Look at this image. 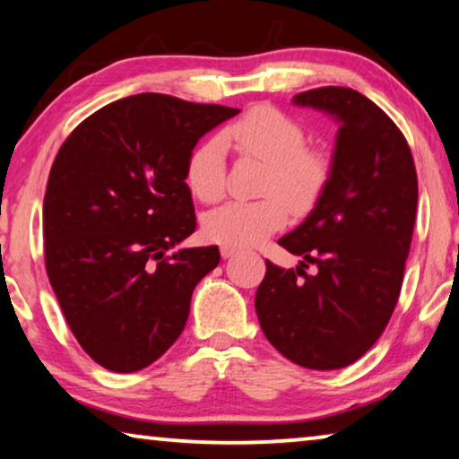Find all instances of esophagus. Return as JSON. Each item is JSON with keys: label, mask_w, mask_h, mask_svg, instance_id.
I'll list each match as a JSON object with an SVG mask.
<instances>
[{"label": "esophagus", "mask_w": 459, "mask_h": 459, "mask_svg": "<svg viewBox=\"0 0 459 459\" xmlns=\"http://www.w3.org/2000/svg\"><path fill=\"white\" fill-rule=\"evenodd\" d=\"M236 254H238L236 248H230V246H221V256L223 258H231V256H236Z\"/></svg>", "instance_id": "34e87169"}]
</instances>
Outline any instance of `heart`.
Instances as JSON below:
<instances>
[{
    "label": "heart",
    "mask_w": 459,
    "mask_h": 459,
    "mask_svg": "<svg viewBox=\"0 0 459 459\" xmlns=\"http://www.w3.org/2000/svg\"><path fill=\"white\" fill-rule=\"evenodd\" d=\"M269 164L263 201H231L203 215L201 230L209 242L230 248H250L289 220L287 205L307 209L326 185L330 164L320 152L307 150L301 125L273 107H256L223 131L193 150L186 160L185 180L195 199L213 203L225 190V145Z\"/></svg>",
    "instance_id": "1"
}]
</instances>
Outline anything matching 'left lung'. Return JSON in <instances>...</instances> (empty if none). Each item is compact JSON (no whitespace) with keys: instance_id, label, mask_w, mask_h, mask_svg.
I'll return each mask as SVG.
<instances>
[{"instance_id":"left-lung-1","label":"left lung","mask_w":459,"mask_h":459,"mask_svg":"<svg viewBox=\"0 0 459 459\" xmlns=\"http://www.w3.org/2000/svg\"><path fill=\"white\" fill-rule=\"evenodd\" d=\"M338 125L330 174L314 209L279 239L298 271L266 260L254 306L264 336L307 369L355 363L396 307L412 242L419 182L411 147L385 112L357 90L293 96ZM316 266L314 275L302 271Z\"/></svg>"}]
</instances>
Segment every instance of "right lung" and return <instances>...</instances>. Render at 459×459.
<instances>
[{"label": "right lung", "mask_w": 459, "mask_h": 459, "mask_svg": "<svg viewBox=\"0 0 459 459\" xmlns=\"http://www.w3.org/2000/svg\"><path fill=\"white\" fill-rule=\"evenodd\" d=\"M137 94L96 110L61 145L42 203L51 287L82 349L117 373L147 368L185 330L220 248H180L196 228L186 160L238 115Z\"/></svg>", "instance_id": "right-lung-1"}]
</instances>
